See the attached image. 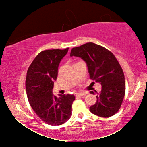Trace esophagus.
Masks as SVG:
<instances>
[{
    "mask_svg": "<svg viewBox=\"0 0 147 147\" xmlns=\"http://www.w3.org/2000/svg\"><path fill=\"white\" fill-rule=\"evenodd\" d=\"M84 95H85V94H84V93H77L75 95L76 97H83V96H84Z\"/></svg>",
    "mask_w": 147,
    "mask_h": 147,
    "instance_id": "esophagus-1",
    "label": "esophagus"
}]
</instances>
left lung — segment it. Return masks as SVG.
<instances>
[{"label":"left lung","instance_id":"left-lung-1","mask_svg":"<svg viewBox=\"0 0 147 147\" xmlns=\"http://www.w3.org/2000/svg\"><path fill=\"white\" fill-rule=\"evenodd\" d=\"M72 56L82 59L87 65L90 79L102 85L101 92H96L97 102L90 107V112L102 117L115 114L122 105L126 85L124 72L113 54L101 45L87 43L72 48Z\"/></svg>","mask_w":147,"mask_h":147}]
</instances>
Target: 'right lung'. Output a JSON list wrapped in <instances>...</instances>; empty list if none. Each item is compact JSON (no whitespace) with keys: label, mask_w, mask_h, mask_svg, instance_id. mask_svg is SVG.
Instances as JSON below:
<instances>
[{"label":"right lung","mask_w":147,"mask_h":147,"mask_svg":"<svg viewBox=\"0 0 147 147\" xmlns=\"http://www.w3.org/2000/svg\"><path fill=\"white\" fill-rule=\"evenodd\" d=\"M68 49L43 50L35 57L27 72L25 88L30 106L43 122L51 126L61 125L70 119L75 99L74 95L57 97L52 94L59 65Z\"/></svg>","instance_id":"obj_1"}]
</instances>
